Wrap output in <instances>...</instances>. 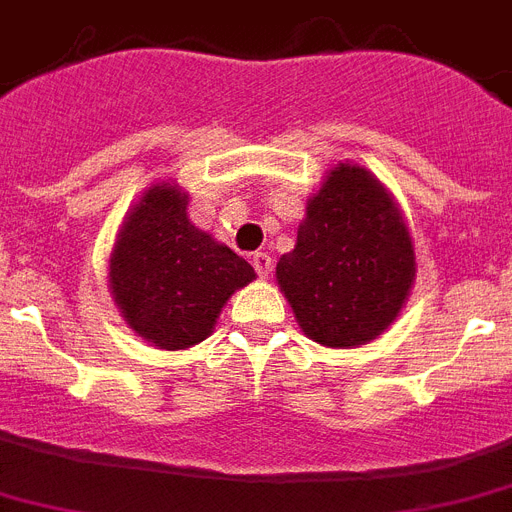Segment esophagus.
Listing matches in <instances>:
<instances>
[{"mask_svg":"<svg viewBox=\"0 0 512 512\" xmlns=\"http://www.w3.org/2000/svg\"><path fill=\"white\" fill-rule=\"evenodd\" d=\"M251 264H253V269H256V272H259V277H269V274H272V256H269V253H253L251 256Z\"/></svg>","mask_w":512,"mask_h":512,"instance_id":"34e87169","label":"esophagus"}]
</instances>
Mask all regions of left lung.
I'll return each mask as SVG.
<instances>
[{"instance_id": "1", "label": "left lung", "mask_w": 512, "mask_h": 512, "mask_svg": "<svg viewBox=\"0 0 512 512\" xmlns=\"http://www.w3.org/2000/svg\"><path fill=\"white\" fill-rule=\"evenodd\" d=\"M416 280L411 232L377 177L337 164L308 198L298 240L277 261V285L303 335L358 348L398 319Z\"/></svg>"}]
</instances>
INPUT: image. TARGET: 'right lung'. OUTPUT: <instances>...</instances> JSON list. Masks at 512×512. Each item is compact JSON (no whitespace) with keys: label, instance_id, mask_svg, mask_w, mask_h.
<instances>
[{"label":"right lung","instance_id":"obj_1","mask_svg":"<svg viewBox=\"0 0 512 512\" xmlns=\"http://www.w3.org/2000/svg\"><path fill=\"white\" fill-rule=\"evenodd\" d=\"M256 272L188 219V193L156 183L122 222L109 256V290L135 335L185 350L214 332L230 295Z\"/></svg>","mask_w":512,"mask_h":512}]
</instances>
